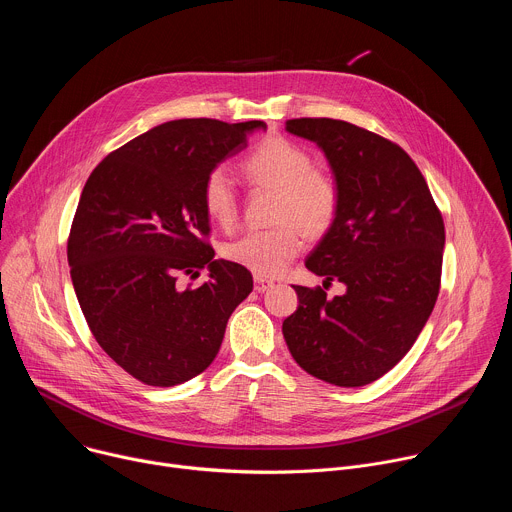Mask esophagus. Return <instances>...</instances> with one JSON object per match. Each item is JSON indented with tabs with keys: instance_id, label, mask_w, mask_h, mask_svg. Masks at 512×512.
I'll list each match as a JSON object with an SVG mask.
<instances>
[{
	"instance_id": "34e87169",
	"label": "esophagus",
	"mask_w": 512,
	"mask_h": 512,
	"mask_svg": "<svg viewBox=\"0 0 512 512\" xmlns=\"http://www.w3.org/2000/svg\"><path fill=\"white\" fill-rule=\"evenodd\" d=\"M253 283H255V291H267V289H271L273 285H275V281L273 279H267V277H259V275H255V279H253Z\"/></svg>"
}]
</instances>
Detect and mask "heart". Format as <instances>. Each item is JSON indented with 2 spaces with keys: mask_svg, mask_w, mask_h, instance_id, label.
<instances>
[{
  "mask_svg": "<svg viewBox=\"0 0 512 512\" xmlns=\"http://www.w3.org/2000/svg\"><path fill=\"white\" fill-rule=\"evenodd\" d=\"M251 184L275 188V225L249 231L223 247V255L259 277L281 275L304 247V233L326 235L338 218L342 188L338 178L314 166L312 154L283 135L259 141L243 160ZM204 212L221 227H233L239 214L235 184L225 168L206 174L200 190Z\"/></svg>",
  "mask_w": 512,
  "mask_h": 512,
  "instance_id": "b5f03b06",
  "label": "heart"
}]
</instances>
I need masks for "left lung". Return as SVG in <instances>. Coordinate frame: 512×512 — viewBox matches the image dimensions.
Listing matches in <instances>:
<instances>
[{
    "instance_id": "1",
    "label": "left lung",
    "mask_w": 512,
    "mask_h": 512,
    "mask_svg": "<svg viewBox=\"0 0 512 512\" xmlns=\"http://www.w3.org/2000/svg\"><path fill=\"white\" fill-rule=\"evenodd\" d=\"M294 135L316 141L342 188L334 227L306 259L327 283L294 285L300 306L283 320L291 356L316 379L362 387L381 379L423 330L442 281L444 218L429 186L391 139L348 121L302 117L285 121Z\"/></svg>"
}]
</instances>
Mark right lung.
Segmentation results:
<instances>
[{
  "label": "right lung",
  "instance_id": "add662e5",
  "mask_svg": "<svg viewBox=\"0 0 512 512\" xmlns=\"http://www.w3.org/2000/svg\"><path fill=\"white\" fill-rule=\"evenodd\" d=\"M257 127L162 123L111 152L83 188L66 245L72 285L99 346L145 385L174 387L208 369L251 294V271L214 259L200 190ZM204 266V284L179 285Z\"/></svg>",
  "mask_w": 512,
  "mask_h": 512
}]
</instances>
